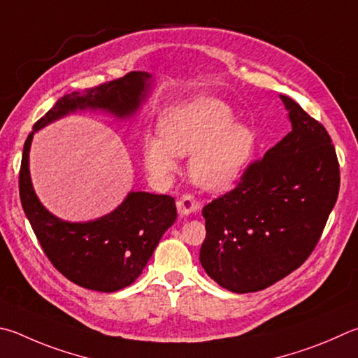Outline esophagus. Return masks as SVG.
Returning a JSON list of instances; mask_svg holds the SVG:
<instances>
[{
	"mask_svg": "<svg viewBox=\"0 0 358 358\" xmlns=\"http://www.w3.org/2000/svg\"><path fill=\"white\" fill-rule=\"evenodd\" d=\"M177 210L181 216H191L200 210V201L192 194H183L177 201Z\"/></svg>",
	"mask_w": 358,
	"mask_h": 358,
	"instance_id": "esophagus-1",
	"label": "esophagus"
}]
</instances>
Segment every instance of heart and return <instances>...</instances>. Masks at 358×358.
<instances>
[{"label": "heart", "mask_w": 358, "mask_h": 358, "mask_svg": "<svg viewBox=\"0 0 358 358\" xmlns=\"http://www.w3.org/2000/svg\"><path fill=\"white\" fill-rule=\"evenodd\" d=\"M233 114L216 99L192 100L169 111L161 136L145 139V164L153 173L177 171V157H191L192 180L206 191H225L235 185L255 153V134L233 123Z\"/></svg>", "instance_id": "b5f03b06"}]
</instances>
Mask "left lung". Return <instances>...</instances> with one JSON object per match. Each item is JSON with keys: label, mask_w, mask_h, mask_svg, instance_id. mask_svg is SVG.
<instances>
[{"label": "left lung", "mask_w": 358, "mask_h": 358, "mask_svg": "<svg viewBox=\"0 0 358 358\" xmlns=\"http://www.w3.org/2000/svg\"><path fill=\"white\" fill-rule=\"evenodd\" d=\"M280 99L291 131L201 211L200 263L214 282L239 294L271 287L311 255L340 191L327 129L289 96Z\"/></svg>", "instance_id": "1"}]
</instances>
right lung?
Here are the masks:
<instances>
[{
  "instance_id": "1",
  "label": "right lung",
  "mask_w": 358,
  "mask_h": 358,
  "mask_svg": "<svg viewBox=\"0 0 358 358\" xmlns=\"http://www.w3.org/2000/svg\"><path fill=\"white\" fill-rule=\"evenodd\" d=\"M150 75L131 71L119 80L103 83L83 92L61 96L34 123L23 147L18 189L23 211L51 264L83 288L114 292L138 278L164 231L177 219L171 196L129 192L113 213L90 222H66L47 211L32 189L29 147L32 136L56 119L76 109H105L114 115H133L145 100Z\"/></svg>"
}]
</instances>
